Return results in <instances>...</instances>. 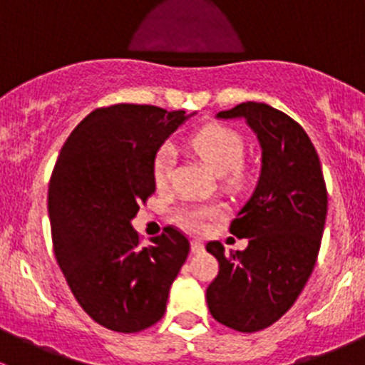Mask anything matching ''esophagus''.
Returning <instances> with one entry per match:
<instances>
[{"instance_id": "obj_1", "label": "esophagus", "mask_w": 365, "mask_h": 365, "mask_svg": "<svg viewBox=\"0 0 365 365\" xmlns=\"http://www.w3.org/2000/svg\"><path fill=\"white\" fill-rule=\"evenodd\" d=\"M190 251H192L194 254H201L205 251V245H203V242H200V240H192L190 242Z\"/></svg>"}]
</instances>
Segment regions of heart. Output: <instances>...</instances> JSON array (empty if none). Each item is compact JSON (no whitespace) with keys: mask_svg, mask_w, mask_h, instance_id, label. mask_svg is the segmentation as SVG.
<instances>
[{"mask_svg":"<svg viewBox=\"0 0 365 365\" xmlns=\"http://www.w3.org/2000/svg\"><path fill=\"white\" fill-rule=\"evenodd\" d=\"M189 145L197 155L210 165L215 175L222 176L230 183H240L244 180L242 160L245 155V143L238 132L224 125H206L194 132ZM175 168V148L162 145L152 159V178L157 187H165L171 182ZM219 215L215 205H187L176 210L175 220L185 230L200 233L208 226L213 217Z\"/></svg>","mask_w":365,"mask_h":365,"instance_id":"heart-1","label":"heart"}]
</instances>
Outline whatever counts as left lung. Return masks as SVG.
I'll return each instance as SVG.
<instances>
[{
	"label": "left lung",
	"instance_id": "8db88e82",
	"mask_svg": "<svg viewBox=\"0 0 365 365\" xmlns=\"http://www.w3.org/2000/svg\"><path fill=\"white\" fill-rule=\"evenodd\" d=\"M245 120L261 146V173L251 200L230 231L249 238L245 251L206 244L219 274L206 289L213 318L238 332H257L289 311L316 264L327 219V187L319 157L293 118L261 102L217 113Z\"/></svg>",
	"mask_w": 365,
	"mask_h": 365
}]
</instances>
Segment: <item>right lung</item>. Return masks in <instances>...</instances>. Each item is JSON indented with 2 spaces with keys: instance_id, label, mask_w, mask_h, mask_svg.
Returning a JSON list of instances; mask_svg holds the SVG:
<instances>
[{
  "instance_id": "add662e5",
  "label": "right lung",
  "mask_w": 365,
  "mask_h": 365,
  "mask_svg": "<svg viewBox=\"0 0 365 365\" xmlns=\"http://www.w3.org/2000/svg\"><path fill=\"white\" fill-rule=\"evenodd\" d=\"M189 116L138 104L95 109L54 165L49 219L56 261L84 312L114 332H141L159 322L189 256V240L176 227H164L143 247L130 224L155 192L153 155Z\"/></svg>"
}]
</instances>
